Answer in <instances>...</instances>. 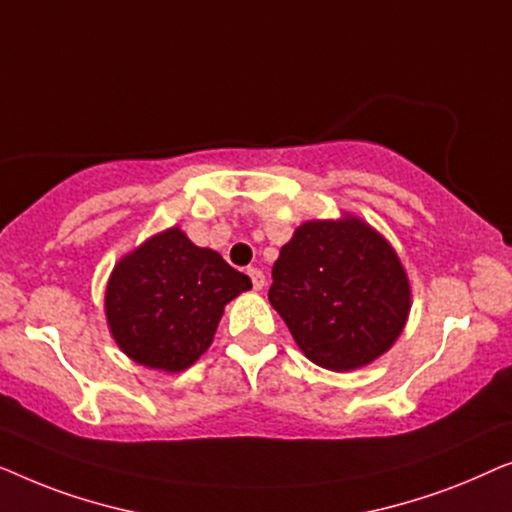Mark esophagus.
Masks as SVG:
<instances>
[{"label":"esophagus","mask_w":512,"mask_h":512,"mask_svg":"<svg viewBox=\"0 0 512 512\" xmlns=\"http://www.w3.org/2000/svg\"><path fill=\"white\" fill-rule=\"evenodd\" d=\"M248 276H250V280H253L255 290H262V287H264V273L259 271V269H255V266H250Z\"/></svg>","instance_id":"esophagus-1"}]
</instances>
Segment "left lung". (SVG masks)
<instances>
[{
    "label": "left lung",
    "mask_w": 512,
    "mask_h": 512,
    "mask_svg": "<svg viewBox=\"0 0 512 512\" xmlns=\"http://www.w3.org/2000/svg\"><path fill=\"white\" fill-rule=\"evenodd\" d=\"M271 278V306L322 369L373 362L406 325V271L390 243L357 218L301 225L280 248Z\"/></svg>",
    "instance_id": "8db88e82"
}]
</instances>
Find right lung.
I'll return each instance as SVG.
<instances>
[{
  "instance_id": "obj_1",
  "label": "right lung",
  "mask_w": 512,
  "mask_h": 512,
  "mask_svg": "<svg viewBox=\"0 0 512 512\" xmlns=\"http://www.w3.org/2000/svg\"><path fill=\"white\" fill-rule=\"evenodd\" d=\"M250 287L246 273L174 227L120 259L106 287V318L134 362L176 373L204 355L222 308Z\"/></svg>"
}]
</instances>
